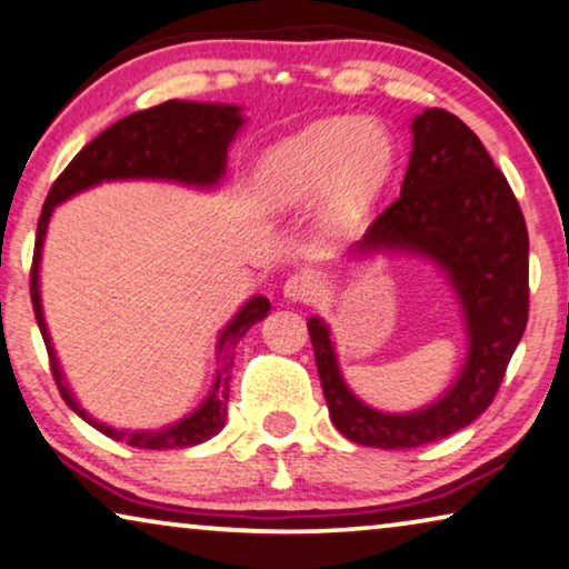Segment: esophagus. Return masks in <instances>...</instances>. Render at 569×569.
Wrapping results in <instances>:
<instances>
[{"label": "esophagus", "mask_w": 569, "mask_h": 569, "mask_svg": "<svg viewBox=\"0 0 569 569\" xmlns=\"http://www.w3.org/2000/svg\"><path fill=\"white\" fill-rule=\"evenodd\" d=\"M319 286L309 273H293L283 286V296L288 301H311Z\"/></svg>", "instance_id": "esophagus-1"}]
</instances>
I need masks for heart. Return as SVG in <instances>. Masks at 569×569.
<instances>
[{
	"label": "heart",
	"instance_id": "b5f03b06",
	"mask_svg": "<svg viewBox=\"0 0 569 569\" xmlns=\"http://www.w3.org/2000/svg\"><path fill=\"white\" fill-rule=\"evenodd\" d=\"M396 171V140L380 122L332 117L270 148L260 160L262 193L276 207H303L325 193L321 219L350 232Z\"/></svg>",
	"mask_w": 569,
	"mask_h": 569
}]
</instances>
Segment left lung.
I'll list each match as a JSON object with an SVG mask.
<instances>
[{
	"label": "left lung",
	"instance_id": "left-lung-1",
	"mask_svg": "<svg viewBox=\"0 0 569 569\" xmlns=\"http://www.w3.org/2000/svg\"><path fill=\"white\" fill-rule=\"evenodd\" d=\"M411 132L401 197L350 252H409L445 270L470 339L460 378L419 411H376L347 388L329 327L309 319L329 417L350 442L378 449L437 442L478 419L493 403L529 319V234L506 176L478 134L445 109H423Z\"/></svg>",
	"mask_w": 569,
	"mask_h": 569
}]
</instances>
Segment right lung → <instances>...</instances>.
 <instances>
[{"label": "right lung", "instance_id": "right-lung-1", "mask_svg": "<svg viewBox=\"0 0 569 569\" xmlns=\"http://www.w3.org/2000/svg\"><path fill=\"white\" fill-rule=\"evenodd\" d=\"M244 124L240 107L234 104H199V101H163V104L142 109L124 120L107 127L76 156L66 171L56 178L50 186V193L42 203L36 234V252H32V270H30V296L32 309L40 327V335L46 339L50 370L53 380L61 391L63 401L79 413L83 421L99 429L101 435L127 442L140 449H181L201 445L219 435L227 419V401H230V368H232V350L240 342L244 332L266 319L270 311V301L266 296H252L244 307L234 313V319L222 329L217 342L219 370L211 386L209 396L197 411L183 417L181 421L171 423L163 429H146V431H127L112 429L107 423L91 419L87 411L76 403L71 388L66 386V378L58 366L53 342H50L46 317H42L40 303V256L42 242H46V230L50 214L58 203L76 197L79 191H87L101 181H127V178H152V181H176L186 186H199V189H211L222 181L227 168V148L234 140V134Z\"/></svg>", "mask_w": 569, "mask_h": 569}]
</instances>
